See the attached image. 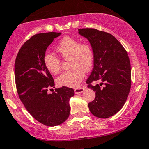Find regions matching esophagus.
<instances>
[{"instance_id": "34e87169", "label": "esophagus", "mask_w": 149, "mask_h": 149, "mask_svg": "<svg viewBox=\"0 0 149 149\" xmlns=\"http://www.w3.org/2000/svg\"><path fill=\"white\" fill-rule=\"evenodd\" d=\"M84 90H85V88H83V87H80V88H75L74 91L76 94H80V93H82V92L84 91Z\"/></svg>"}]
</instances>
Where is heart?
<instances>
[{
  "label": "heart",
  "instance_id": "heart-1",
  "mask_svg": "<svg viewBox=\"0 0 149 149\" xmlns=\"http://www.w3.org/2000/svg\"><path fill=\"white\" fill-rule=\"evenodd\" d=\"M55 49L63 59L69 60V67L71 68L58 77L57 83L59 86L77 87L84 78L85 71H88L93 64L94 52L92 46L88 42H80L75 38L66 36L61 39ZM44 64L52 74L57 75L60 72L61 61L56 56L46 54L44 57Z\"/></svg>",
  "mask_w": 149,
  "mask_h": 149
}]
</instances>
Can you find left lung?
<instances>
[{
	"instance_id": "left-lung-1",
	"label": "left lung",
	"mask_w": 149,
	"mask_h": 149,
	"mask_svg": "<svg viewBox=\"0 0 149 149\" xmlns=\"http://www.w3.org/2000/svg\"><path fill=\"white\" fill-rule=\"evenodd\" d=\"M90 41L94 52V67L86 83L95 92L88 104L92 115L108 118L115 115L125 103L131 88V66L127 51L111 33L96 29H78ZM100 80V85L91 83Z\"/></svg>"
}]
</instances>
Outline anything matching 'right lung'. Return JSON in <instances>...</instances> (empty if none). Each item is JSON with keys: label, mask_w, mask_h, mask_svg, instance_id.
Returning a JSON list of instances; mask_svg holds the SVG:
<instances>
[{"label": "right lung", "mask_w": 149, "mask_h": 149, "mask_svg": "<svg viewBox=\"0 0 149 149\" xmlns=\"http://www.w3.org/2000/svg\"><path fill=\"white\" fill-rule=\"evenodd\" d=\"M61 33L33 35L19 50L15 63V78L20 100L37 121L47 126L59 125L69 118V101L73 89L54 88V81L44 64L47 47ZM48 90L53 92L49 94Z\"/></svg>", "instance_id": "add662e5"}]
</instances>
